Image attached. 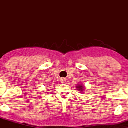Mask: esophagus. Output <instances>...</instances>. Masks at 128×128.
Here are the masks:
<instances>
[{
	"label": "esophagus",
	"mask_w": 128,
	"mask_h": 128,
	"mask_svg": "<svg viewBox=\"0 0 128 128\" xmlns=\"http://www.w3.org/2000/svg\"><path fill=\"white\" fill-rule=\"evenodd\" d=\"M60 82H61V83H62L64 84V83H66V79H65V78H61Z\"/></svg>",
	"instance_id": "obj_1"
}]
</instances>
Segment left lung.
<instances>
[{"label":"left lung","instance_id":"1","mask_svg":"<svg viewBox=\"0 0 128 128\" xmlns=\"http://www.w3.org/2000/svg\"><path fill=\"white\" fill-rule=\"evenodd\" d=\"M77 87V89L80 92H81L82 93H83V92H84V86L83 84H78V86H76Z\"/></svg>","mask_w":128,"mask_h":128}]
</instances>
